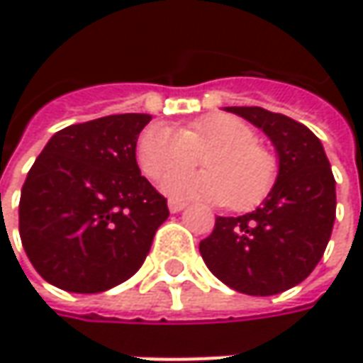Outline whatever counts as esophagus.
<instances>
[{
    "label": "esophagus",
    "mask_w": 363,
    "mask_h": 363,
    "mask_svg": "<svg viewBox=\"0 0 363 363\" xmlns=\"http://www.w3.org/2000/svg\"><path fill=\"white\" fill-rule=\"evenodd\" d=\"M167 206H169V212H172V214H177V212H182V210H184L188 203L179 202V200H169V202H167Z\"/></svg>",
    "instance_id": "obj_1"
}]
</instances>
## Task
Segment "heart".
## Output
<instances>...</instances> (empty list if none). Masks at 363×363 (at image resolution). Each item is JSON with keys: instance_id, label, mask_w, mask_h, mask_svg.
Here are the masks:
<instances>
[{"instance_id": "1", "label": "heart", "mask_w": 363, "mask_h": 363, "mask_svg": "<svg viewBox=\"0 0 363 363\" xmlns=\"http://www.w3.org/2000/svg\"><path fill=\"white\" fill-rule=\"evenodd\" d=\"M204 155L208 172L175 174L197 164ZM137 163L145 177L163 182V191L174 198H203L228 203L234 210L257 206L277 179L279 163L257 133L242 119L226 113H210L189 121L182 129L153 123L139 135Z\"/></svg>"}]
</instances>
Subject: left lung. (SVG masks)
Instances as JSON below:
<instances>
[{
  "label": "left lung",
  "instance_id": "8db88e82",
  "mask_svg": "<svg viewBox=\"0 0 363 363\" xmlns=\"http://www.w3.org/2000/svg\"><path fill=\"white\" fill-rule=\"evenodd\" d=\"M226 111L271 139L279 175L255 212L216 218L200 255L224 285L269 297L299 285L323 257L335 220V179L321 141L305 125L260 106Z\"/></svg>",
  "mask_w": 363,
  "mask_h": 363
}]
</instances>
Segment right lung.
<instances>
[{"label":"right lung","instance_id":"obj_1","mask_svg":"<svg viewBox=\"0 0 363 363\" xmlns=\"http://www.w3.org/2000/svg\"><path fill=\"white\" fill-rule=\"evenodd\" d=\"M151 115L125 113L52 135L23 182L20 238L50 285L103 293L141 269L169 216L135 160Z\"/></svg>","mask_w":363,"mask_h":363}]
</instances>
